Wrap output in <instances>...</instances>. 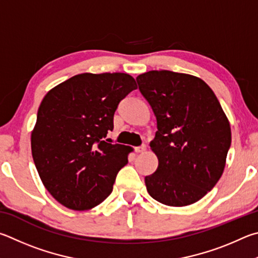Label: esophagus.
Instances as JSON below:
<instances>
[{"label":"esophagus","instance_id":"esophagus-1","mask_svg":"<svg viewBox=\"0 0 258 258\" xmlns=\"http://www.w3.org/2000/svg\"><path fill=\"white\" fill-rule=\"evenodd\" d=\"M135 151H136V153H144L146 151V145H142L139 147H136L135 148Z\"/></svg>","mask_w":258,"mask_h":258}]
</instances>
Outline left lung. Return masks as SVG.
<instances>
[{"label": "left lung", "instance_id": "8db88e82", "mask_svg": "<svg viewBox=\"0 0 258 258\" xmlns=\"http://www.w3.org/2000/svg\"><path fill=\"white\" fill-rule=\"evenodd\" d=\"M136 80L157 121L150 146L159 166L145 178L147 191L164 205H191L223 173L230 122L213 90L198 77L152 70Z\"/></svg>", "mask_w": 258, "mask_h": 258}]
</instances>
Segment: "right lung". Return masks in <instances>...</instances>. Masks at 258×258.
Instances as JSON below:
<instances>
[{
    "mask_svg": "<svg viewBox=\"0 0 258 258\" xmlns=\"http://www.w3.org/2000/svg\"><path fill=\"white\" fill-rule=\"evenodd\" d=\"M137 88L128 74L76 75L45 95L31 132V154L44 187L74 211H88L112 192L133 147L103 138L122 98Z\"/></svg>",
    "mask_w": 258,
    "mask_h": 258,
    "instance_id": "add662e5",
    "label": "right lung"
}]
</instances>
